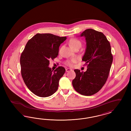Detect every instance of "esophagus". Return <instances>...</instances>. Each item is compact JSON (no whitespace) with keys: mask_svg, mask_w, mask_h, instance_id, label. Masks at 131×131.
<instances>
[{"mask_svg":"<svg viewBox=\"0 0 131 131\" xmlns=\"http://www.w3.org/2000/svg\"><path fill=\"white\" fill-rule=\"evenodd\" d=\"M70 71H72V69L70 68H66V72H68Z\"/></svg>","mask_w":131,"mask_h":131,"instance_id":"1","label":"esophagus"}]
</instances>
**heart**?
Instances as JSON below:
<instances>
[{
	"label": "heart",
	"mask_w": 131,
	"mask_h": 131,
	"mask_svg": "<svg viewBox=\"0 0 131 131\" xmlns=\"http://www.w3.org/2000/svg\"><path fill=\"white\" fill-rule=\"evenodd\" d=\"M69 46L72 48H75L77 47H81V42L78 39L72 38L69 41ZM77 61V59L75 57L72 58L70 60H66L64 63L65 65L69 66H72L73 64Z\"/></svg>",
	"instance_id": "obj_1"
}]
</instances>
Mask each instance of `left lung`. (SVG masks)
<instances>
[{"instance_id":"left-lung-1","label":"left lung","mask_w":131,"mask_h":131,"mask_svg":"<svg viewBox=\"0 0 131 131\" xmlns=\"http://www.w3.org/2000/svg\"><path fill=\"white\" fill-rule=\"evenodd\" d=\"M81 36L85 38L86 49L82 61L87 70L84 72L75 69V78L72 81L75 90L82 95L97 93L106 83L113 61L110 42L99 31L87 29Z\"/></svg>"}]
</instances>
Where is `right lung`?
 <instances>
[{"label":"right lung","mask_w":131,"mask_h":131,"mask_svg":"<svg viewBox=\"0 0 131 131\" xmlns=\"http://www.w3.org/2000/svg\"><path fill=\"white\" fill-rule=\"evenodd\" d=\"M66 39L50 33H37L29 40L21 54L23 80L31 92L39 97L50 96L58 89L65 69L59 66L53 72L48 66L50 59L57 56L60 44Z\"/></svg>","instance_id":"obj_1"}]
</instances>
